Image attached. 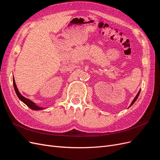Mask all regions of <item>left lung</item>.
<instances>
[{"label":"left lung","mask_w":160,"mask_h":160,"mask_svg":"<svg viewBox=\"0 0 160 160\" xmlns=\"http://www.w3.org/2000/svg\"><path fill=\"white\" fill-rule=\"evenodd\" d=\"M139 93H140V90L139 91V92H138V93L137 94V95H136V97H135V99L133 100V101H132V103H131V105H130V106H132L134 103H135V101H136V99H138V96H139Z\"/></svg>","instance_id":"1"}]
</instances>
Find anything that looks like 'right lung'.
Returning a JSON list of instances; mask_svg holds the SVG:
<instances>
[{
	"mask_svg": "<svg viewBox=\"0 0 160 160\" xmlns=\"http://www.w3.org/2000/svg\"><path fill=\"white\" fill-rule=\"evenodd\" d=\"M13 85H14V90H15V92L16 93L18 96V98L20 99L23 103H25L28 108H31V109H33V110H41V109H43L44 108H40V107H38L37 105H36L35 103H34L32 101H31V100L28 99L27 98H25V97H23L20 93H19V91L17 89V87L16 85V83H15V81H14V77H13Z\"/></svg>",
	"mask_w": 160,
	"mask_h": 160,
	"instance_id": "add662e5",
	"label": "right lung"
}]
</instances>
